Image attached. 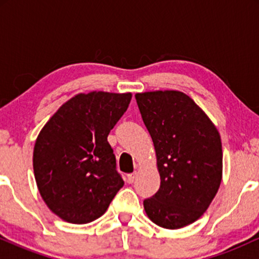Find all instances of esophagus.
I'll return each instance as SVG.
<instances>
[{
	"mask_svg": "<svg viewBox=\"0 0 259 259\" xmlns=\"http://www.w3.org/2000/svg\"><path fill=\"white\" fill-rule=\"evenodd\" d=\"M135 178H136V171H135V173L127 174V177H126V180H127V183H129V184H133L134 181H135Z\"/></svg>",
	"mask_w": 259,
	"mask_h": 259,
	"instance_id": "1",
	"label": "esophagus"
}]
</instances>
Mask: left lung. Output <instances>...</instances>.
Wrapping results in <instances>:
<instances>
[{
  "label": "left lung",
  "instance_id": "left-lung-1",
  "mask_svg": "<svg viewBox=\"0 0 259 259\" xmlns=\"http://www.w3.org/2000/svg\"><path fill=\"white\" fill-rule=\"evenodd\" d=\"M135 99L160 177L158 191L144 201L146 214L164 229L184 228L206 212L221 186V135L184 92L151 91Z\"/></svg>",
  "mask_w": 259,
  "mask_h": 259
}]
</instances>
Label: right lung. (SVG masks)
Listing matches in <instances>:
<instances>
[{
	"label": "right lung",
	"instance_id": "obj_1",
	"mask_svg": "<svg viewBox=\"0 0 259 259\" xmlns=\"http://www.w3.org/2000/svg\"><path fill=\"white\" fill-rule=\"evenodd\" d=\"M130 100V92L79 94L59 107L38 134L35 180L45 203L63 221L94 222L123 187L107 136Z\"/></svg>",
	"mask_w": 259,
	"mask_h": 259
}]
</instances>
